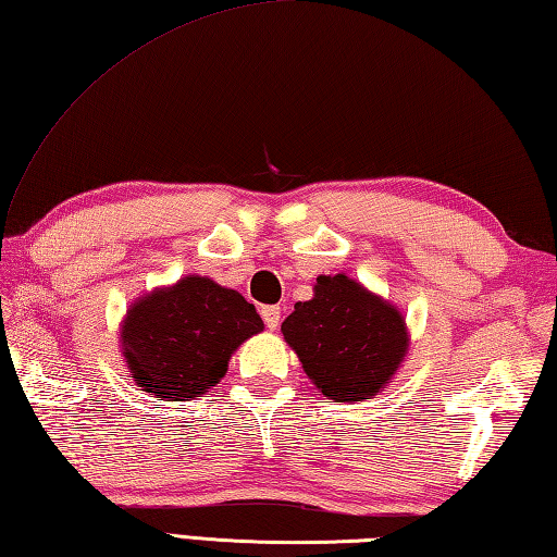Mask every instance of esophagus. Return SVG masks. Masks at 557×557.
Instances as JSON below:
<instances>
[{
  "label": "esophagus",
  "instance_id": "obj_1",
  "mask_svg": "<svg viewBox=\"0 0 557 557\" xmlns=\"http://www.w3.org/2000/svg\"><path fill=\"white\" fill-rule=\"evenodd\" d=\"M263 321H265V325L270 331H275L277 325H280V321H282V311H280V307H263Z\"/></svg>",
  "mask_w": 557,
  "mask_h": 557
}]
</instances>
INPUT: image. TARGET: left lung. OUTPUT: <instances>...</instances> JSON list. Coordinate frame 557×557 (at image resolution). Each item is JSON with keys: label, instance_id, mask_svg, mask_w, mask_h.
I'll return each instance as SVG.
<instances>
[{"label": "left lung", "instance_id": "1", "mask_svg": "<svg viewBox=\"0 0 557 557\" xmlns=\"http://www.w3.org/2000/svg\"><path fill=\"white\" fill-rule=\"evenodd\" d=\"M304 372L335 403L376 396L408 352L406 321L347 275L315 277L313 299L282 323Z\"/></svg>", "mask_w": 557, "mask_h": 557}]
</instances>
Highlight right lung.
Instances as JSON below:
<instances>
[{"mask_svg": "<svg viewBox=\"0 0 557 557\" xmlns=\"http://www.w3.org/2000/svg\"><path fill=\"white\" fill-rule=\"evenodd\" d=\"M263 321L242 294L190 275L129 309L123 355L141 391L157 398H200L226 374L228 357Z\"/></svg>", "mask_w": 557, "mask_h": 557, "instance_id": "obj_1", "label": "right lung"}]
</instances>
